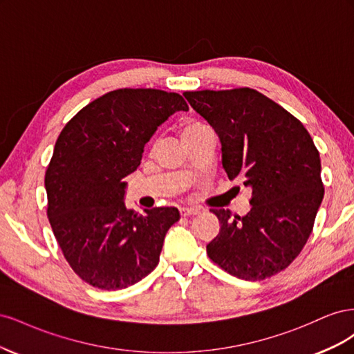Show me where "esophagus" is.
<instances>
[{
  "label": "esophagus",
  "instance_id": "esophagus-1",
  "mask_svg": "<svg viewBox=\"0 0 354 354\" xmlns=\"http://www.w3.org/2000/svg\"><path fill=\"white\" fill-rule=\"evenodd\" d=\"M201 211L198 209V208H189V207H183V208H180V214L183 217H189V216H196V214H199Z\"/></svg>",
  "mask_w": 354,
  "mask_h": 354
}]
</instances>
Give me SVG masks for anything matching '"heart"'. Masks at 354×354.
Instances as JSON below:
<instances>
[{"label": "heart", "instance_id": "obj_1", "mask_svg": "<svg viewBox=\"0 0 354 354\" xmlns=\"http://www.w3.org/2000/svg\"><path fill=\"white\" fill-rule=\"evenodd\" d=\"M203 127H207V125H203L202 122L194 121V120H190V121L185 122V125H183V137L187 136V134H190V133L201 130V128H203Z\"/></svg>", "mask_w": 354, "mask_h": 354}]
</instances>
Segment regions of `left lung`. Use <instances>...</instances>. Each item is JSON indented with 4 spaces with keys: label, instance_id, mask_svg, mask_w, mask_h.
Here are the masks:
<instances>
[{
    "label": "left lung",
    "instance_id": "obj_1",
    "mask_svg": "<svg viewBox=\"0 0 354 354\" xmlns=\"http://www.w3.org/2000/svg\"><path fill=\"white\" fill-rule=\"evenodd\" d=\"M183 95L218 134L229 178L252 190L246 216L209 209L221 227L208 257L243 281L285 270L304 248L325 194L313 138L281 104L248 87Z\"/></svg>",
    "mask_w": 354,
    "mask_h": 354
}]
</instances>
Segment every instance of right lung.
I'll return each mask as SVG.
<instances>
[{
    "label": "right lung",
    "instance_id": "right-lung-1",
    "mask_svg": "<svg viewBox=\"0 0 354 354\" xmlns=\"http://www.w3.org/2000/svg\"><path fill=\"white\" fill-rule=\"evenodd\" d=\"M177 111V93L120 88L103 94L63 127L46 171L47 217L66 261L84 282L116 291L142 281L159 263L174 207L127 209L125 181L145 145Z\"/></svg>",
    "mask_w": 354,
    "mask_h": 354
}]
</instances>
